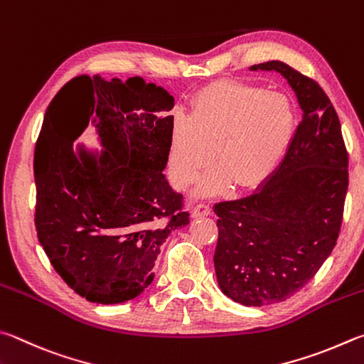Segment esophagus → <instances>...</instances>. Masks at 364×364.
Segmentation results:
<instances>
[{"mask_svg":"<svg viewBox=\"0 0 364 364\" xmlns=\"http://www.w3.org/2000/svg\"><path fill=\"white\" fill-rule=\"evenodd\" d=\"M210 211H211V208H210V205H207V203H203V202H199L196 205V207L193 208V216L194 218H200V216H208L210 215Z\"/></svg>","mask_w":364,"mask_h":364,"instance_id":"obj_1","label":"esophagus"}]
</instances>
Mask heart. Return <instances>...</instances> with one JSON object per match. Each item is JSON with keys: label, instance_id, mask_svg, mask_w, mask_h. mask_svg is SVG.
Returning <instances> with one entry per match:
<instances>
[{"label": "heart", "instance_id": "1", "mask_svg": "<svg viewBox=\"0 0 364 364\" xmlns=\"http://www.w3.org/2000/svg\"><path fill=\"white\" fill-rule=\"evenodd\" d=\"M294 125V108L283 94L245 82L211 84L194 97L189 117L171 122V180L180 189L189 188L215 153L218 165L202 181V193L220 194L232 183L255 188L285 154Z\"/></svg>", "mask_w": 364, "mask_h": 364}]
</instances>
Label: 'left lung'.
Returning <instances> with one entry per match:
<instances>
[{
	"instance_id": "8db88e82",
	"label": "left lung",
	"mask_w": 364,
	"mask_h": 364,
	"mask_svg": "<svg viewBox=\"0 0 364 364\" xmlns=\"http://www.w3.org/2000/svg\"><path fill=\"white\" fill-rule=\"evenodd\" d=\"M251 71H277L291 85L302 119L282 161L248 197L215 203L218 285L248 307L291 297L331 255L342 226L348 154L341 122L318 82L272 60Z\"/></svg>"
}]
</instances>
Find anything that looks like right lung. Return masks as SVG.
Wrapping results in <instances>:
<instances>
[{
    "mask_svg": "<svg viewBox=\"0 0 364 364\" xmlns=\"http://www.w3.org/2000/svg\"><path fill=\"white\" fill-rule=\"evenodd\" d=\"M173 97L141 77L77 76L46 109L35 148L38 239L63 282L90 302L136 297L171 230L189 224L168 186ZM96 124L105 151L72 143Z\"/></svg>",
    "mask_w": 364,
    "mask_h": 364,
    "instance_id": "right-lung-1",
    "label": "right lung"
}]
</instances>
